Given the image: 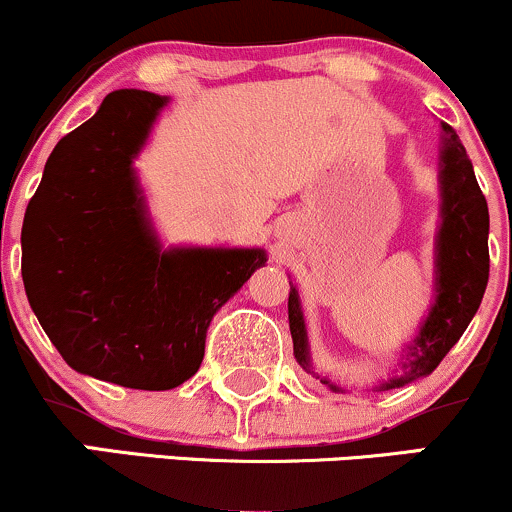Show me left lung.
Listing matches in <instances>:
<instances>
[{"label":"left lung","instance_id":"left-lung-1","mask_svg":"<svg viewBox=\"0 0 512 512\" xmlns=\"http://www.w3.org/2000/svg\"><path fill=\"white\" fill-rule=\"evenodd\" d=\"M440 199L443 202L436 238V301L416 339L409 344L402 370L380 385V390L404 387L433 373L467 330L489 284V207L460 137L445 122L440 149ZM289 327L298 366L315 375L296 286L289 291ZM320 383L339 392V387L327 378H320Z\"/></svg>","mask_w":512,"mask_h":512}]
</instances>
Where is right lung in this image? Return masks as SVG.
<instances>
[{
    "label": "right lung",
    "mask_w": 512,
    "mask_h": 512,
    "mask_svg": "<svg viewBox=\"0 0 512 512\" xmlns=\"http://www.w3.org/2000/svg\"><path fill=\"white\" fill-rule=\"evenodd\" d=\"M168 98L137 88L57 142L21 231L40 327L79 373L173 390L199 370L216 310L267 262L260 248L161 250L132 161Z\"/></svg>",
    "instance_id": "1"
}]
</instances>
